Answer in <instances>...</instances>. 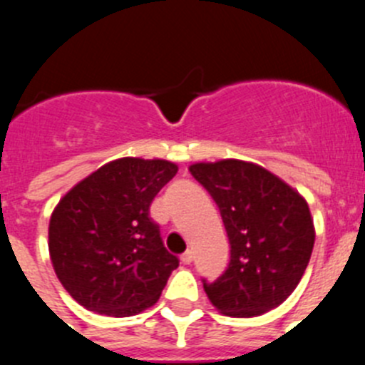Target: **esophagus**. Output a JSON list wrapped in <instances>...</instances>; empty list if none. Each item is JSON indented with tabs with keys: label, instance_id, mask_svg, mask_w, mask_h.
I'll use <instances>...</instances> for the list:
<instances>
[{
	"label": "esophagus",
	"instance_id": "esophagus-1",
	"mask_svg": "<svg viewBox=\"0 0 365 365\" xmlns=\"http://www.w3.org/2000/svg\"><path fill=\"white\" fill-rule=\"evenodd\" d=\"M192 257H194V255H192V252H190V250H187V252H183V254H182V257H180V261H182L183 264H190V263H192Z\"/></svg>",
	"mask_w": 365,
	"mask_h": 365
}]
</instances>
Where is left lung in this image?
<instances>
[{
  "label": "left lung",
  "instance_id": "8db88e82",
  "mask_svg": "<svg viewBox=\"0 0 365 365\" xmlns=\"http://www.w3.org/2000/svg\"><path fill=\"white\" fill-rule=\"evenodd\" d=\"M220 209L230 241L225 274L203 288L227 317H257L290 297L315 243L309 207L301 194L264 167L243 160L189 167Z\"/></svg>",
  "mask_w": 365,
  "mask_h": 365
}]
</instances>
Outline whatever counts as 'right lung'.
Wrapping results in <instances>:
<instances>
[{"mask_svg": "<svg viewBox=\"0 0 365 365\" xmlns=\"http://www.w3.org/2000/svg\"><path fill=\"white\" fill-rule=\"evenodd\" d=\"M178 165L125 158L102 165L64 194L48 227V250L64 290L86 309L131 317L151 308L178 257L167 252L149 207Z\"/></svg>", "mask_w": 365, "mask_h": 365, "instance_id": "obj_1", "label": "right lung"}]
</instances>
